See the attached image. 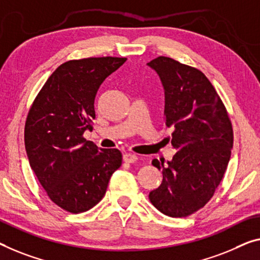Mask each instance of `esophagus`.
<instances>
[{
  "label": "esophagus",
  "mask_w": 260,
  "mask_h": 260,
  "mask_svg": "<svg viewBox=\"0 0 260 260\" xmlns=\"http://www.w3.org/2000/svg\"><path fill=\"white\" fill-rule=\"evenodd\" d=\"M122 157H123V161L128 162V164H133V162L138 160V156L134 153H125Z\"/></svg>",
  "instance_id": "34e87169"
}]
</instances>
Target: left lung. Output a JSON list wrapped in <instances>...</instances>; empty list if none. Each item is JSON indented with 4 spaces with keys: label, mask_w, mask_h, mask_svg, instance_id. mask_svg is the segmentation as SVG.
<instances>
[{
    "label": "left lung",
    "mask_w": 260,
    "mask_h": 260,
    "mask_svg": "<svg viewBox=\"0 0 260 260\" xmlns=\"http://www.w3.org/2000/svg\"><path fill=\"white\" fill-rule=\"evenodd\" d=\"M147 65L161 80L166 126L174 128L172 146L177 150L170 161H152L164 180L149 200L162 214L185 217L203 208L222 181L234 145L231 121L200 70L162 56Z\"/></svg>",
    "instance_id": "obj_1"
}]
</instances>
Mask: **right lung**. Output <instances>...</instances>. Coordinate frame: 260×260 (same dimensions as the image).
Returning a JSON list of instances; mask_svg holds the SVG:
<instances>
[{"label": "right lung", "mask_w": 260, "mask_h": 260, "mask_svg": "<svg viewBox=\"0 0 260 260\" xmlns=\"http://www.w3.org/2000/svg\"><path fill=\"white\" fill-rule=\"evenodd\" d=\"M126 60L99 57L61 64L46 80L26 118L30 167L52 202L73 214L98 204L112 174L121 166L119 149L98 148L83 134L92 131L100 85Z\"/></svg>", "instance_id": "right-lung-1"}]
</instances>
